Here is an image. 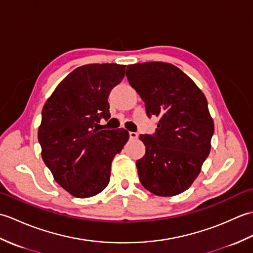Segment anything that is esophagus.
I'll list each match as a JSON object with an SVG mask.
<instances>
[{"label":"esophagus","mask_w":253,"mask_h":253,"mask_svg":"<svg viewBox=\"0 0 253 253\" xmlns=\"http://www.w3.org/2000/svg\"><path fill=\"white\" fill-rule=\"evenodd\" d=\"M129 138L131 139V140H135V139L138 138V133L137 132H133V131H130L129 132Z\"/></svg>","instance_id":"34e87169"}]
</instances>
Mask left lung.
<instances>
[{"mask_svg":"<svg viewBox=\"0 0 253 253\" xmlns=\"http://www.w3.org/2000/svg\"><path fill=\"white\" fill-rule=\"evenodd\" d=\"M126 76L146 104L147 115L160 117L155 133L140 135L146 154L136 163L139 179L157 196L179 195L195 181L211 150L214 123L207 98L169 63L128 65Z\"/></svg>","mask_w":253,"mask_h":253,"instance_id":"8db88e82","label":"left lung"}]
</instances>
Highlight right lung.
<instances>
[{"label":"right lung","instance_id":"right-lung-1","mask_svg":"<svg viewBox=\"0 0 253 253\" xmlns=\"http://www.w3.org/2000/svg\"><path fill=\"white\" fill-rule=\"evenodd\" d=\"M125 76V65L88 64L58 84L42 110L38 130L43 162L55 181L76 198L109 185L111 164L128 141L125 129L99 130L110 118L107 98Z\"/></svg>","mask_w":253,"mask_h":253}]
</instances>
